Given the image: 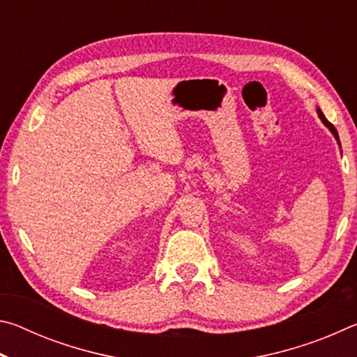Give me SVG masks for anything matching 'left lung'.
<instances>
[{
    "label": "left lung",
    "mask_w": 357,
    "mask_h": 357,
    "mask_svg": "<svg viewBox=\"0 0 357 357\" xmlns=\"http://www.w3.org/2000/svg\"><path fill=\"white\" fill-rule=\"evenodd\" d=\"M318 116H319V119H321L323 121V124L326 126V128H329V130L332 132V134H334V137L337 138V142H338V134H337V130H335V128H334V124H331L329 123V121L328 119H326V116H324V114H323V112L321 110H319V108H318ZM338 144H340V142H338Z\"/></svg>",
    "instance_id": "left-lung-1"
}]
</instances>
